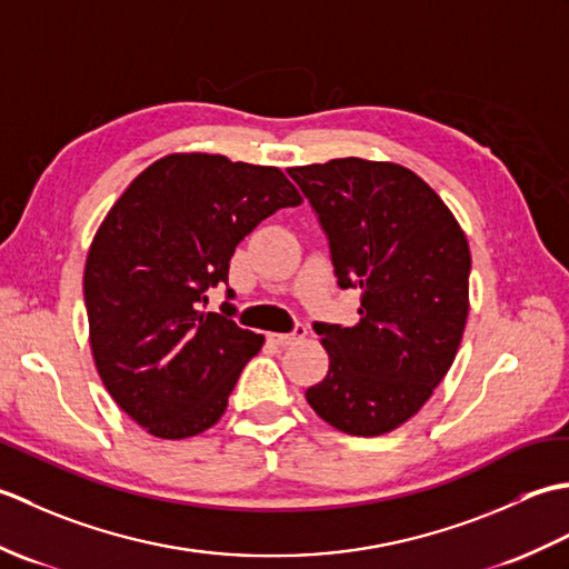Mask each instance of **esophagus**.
<instances>
[{"mask_svg":"<svg viewBox=\"0 0 569 569\" xmlns=\"http://www.w3.org/2000/svg\"><path fill=\"white\" fill-rule=\"evenodd\" d=\"M306 335H308V328H306L303 322H298L293 332H278V335H271V340H273L276 345L288 347V345H293V342H298V340H303Z\"/></svg>","mask_w":569,"mask_h":569,"instance_id":"esophagus-1","label":"esophagus"}]
</instances>
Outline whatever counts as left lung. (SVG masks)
<instances>
[{
	"mask_svg": "<svg viewBox=\"0 0 569 569\" xmlns=\"http://www.w3.org/2000/svg\"><path fill=\"white\" fill-rule=\"evenodd\" d=\"M330 241L337 286L359 288L352 328L316 322L328 377L306 398L332 428L391 432L432 396L462 342L469 244L426 180L383 161L288 168Z\"/></svg>",
	"mask_w": 569,
	"mask_h": 569,
	"instance_id": "8db88e82",
	"label": "left lung"
}]
</instances>
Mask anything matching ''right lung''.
<instances>
[{
    "label": "right lung",
    "mask_w": 569,
    "mask_h": 569,
    "mask_svg": "<svg viewBox=\"0 0 569 569\" xmlns=\"http://www.w3.org/2000/svg\"><path fill=\"white\" fill-rule=\"evenodd\" d=\"M300 202L273 166L171 153L107 212L82 278L90 347L104 389L156 438H192L222 418L263 335L241 330L229 303L227 316L204 312V291L227 283L253 227Z\"/></svg>",
    "instance_id": "right-lung-1"
}]
</instances>
